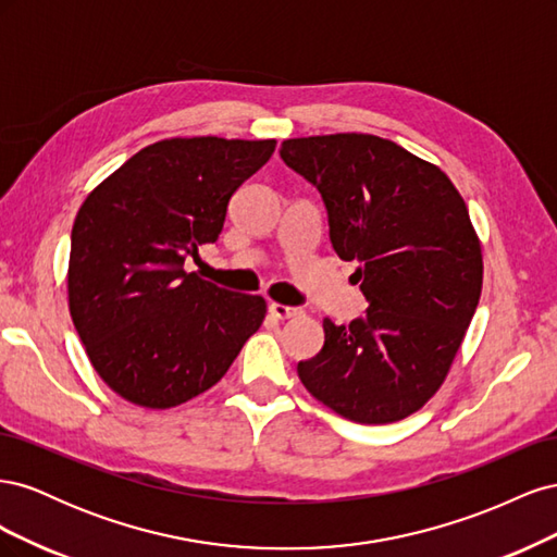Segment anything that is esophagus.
<instances>
[{
	"mask_svg": "<svg viewBox=\"0 0 557 557\" xmlns=\"http://www.w3.org/2000/svg\"><path fill=\"white\" fill-rule=\"evenodd\" d=\"M269 313H272V315H274V318H278V320H288V318L299 315V309L278 305V301H272V305H269Z\"/></svg>",
	"mask_w": 557,
	"mask_h": 557,
	"instance_id": "esophagus-1",
	"label": "esophagus"
}]
</instances>
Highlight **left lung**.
Listing matches in <instances>:
<instances>
[{
    "label": "left lung",
    "instance_id": "1",
    "mask_svg": "<svg viewBox=\"0 0 557 557\" xmlns=\"http://www.w3.org/2000/svg\"><path fill=\"white\" fill-rule=\"evenodd\" d=\"M283 162L323 195L330 239L358 262L364 318L323 320L325 344L299 362L307 391L352 423L407 418L440 391L483 285L476 230L440 166L374 134L285 139Z\"/></svg>",
    "mask_w": 557,
    "mask_h": 557
}]
</instances>
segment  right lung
<instances>
[{
    "label": "right lung",
    "mask_w": 557,
    "mask_h": 557,
    "mask_svg": "<svg viewBox=\"0 0 557 557\" xmlns=\"http://www.w3.org/2000/svg\"><path fill=\"white\" fill-rule=\"evenodd\" d=\"M276 139H162L134 153L83 201L66 293L95 372L144 409H172L225 376L267 313L260 295L185 272L215 244L239 185Z\"/></svg>",
    "instance_id": "right-lung-1"
}]
</instances>
